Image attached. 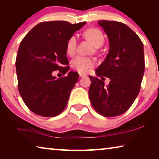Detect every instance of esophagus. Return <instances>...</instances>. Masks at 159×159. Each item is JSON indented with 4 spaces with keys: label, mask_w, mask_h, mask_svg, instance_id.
<instances>
[{
    "label": "esophagus",
    "mask_w": 159,
    "mask_h": 159,
    "mask_svg": "<svg viewBox=\"0 0 159 159\" xmlns=\"http://www.w3.org/2000/svg\"><path fill=\"white\" fill-rule=\"evenodd\" d=\"M79 76L80 77H85V76H86V75L81 74V73H79Z\"/></svg>",
    "instance_id": "1"
}]
</instances>
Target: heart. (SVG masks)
Returning a JSON list of instances; mask_svg holds the SVG:
<instances>
[{
	"mask_svg": "<svg viewBox=\"0 0 159 159\" xmlns=\"http://www.w3.org/2000/svg\"><path fill=\"white\" fill-rule=\"evenodd\" d=\"M84 36L91 42L95 48L102 46L104 43V38L102 31L97 29H88L84 32ZM77 40L76 36H72L66 42V51L69 56H74L76 53ZM95 61L93 59L79 55L71 61V66L79 73L87 74L90 70L95 66Z\"/></svg>",
	"mask_w": 159,
	"mask_h": 159,
	"instance_id": "heart-1",
	"label": "heart"
}]
</instances>
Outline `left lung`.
Instances as JSON below:
<instances>
[{
    "mask_svg": "<svg viewBox=\"0 0 159 159\" xmlns=\"http://www.w3.org/2000/svg\"><path fill=\"white\" fill-rule=\"evenodd\" d=\"M109 42V50L95 73L89 76L91 104L99 114L114 117L130 108L138 95L144 72V46L140 39L125 24L99 20ZM104 77L110 79L104 85Z\"/></svg>",
    "mask_w": 159,
    "mask_h": 159,
    "instance_id": "8db88e82",
    "label": "left lung"
}]
</instances>
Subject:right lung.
<instances>
[{
  "mask_svg": "<svg viewBox=\"0 0 159 159\" xmlns=\"http://www.w3.org/2000/svg\"><path fill=\"white\" fill-rule=\"evenodd\" d=\"M85 21L72 24L66 21L41 22L21 41L16 58L18 89L26 107L41 116H56L63 111L79 74L68 71L66 45L70 37ZM55 70L67 77L57 79Z\"/></svg>",
  "mask_w": 159,
  "mask_h": 159,
  "instance_id": "1",
  "label": "right lung"
}]
</instances>
